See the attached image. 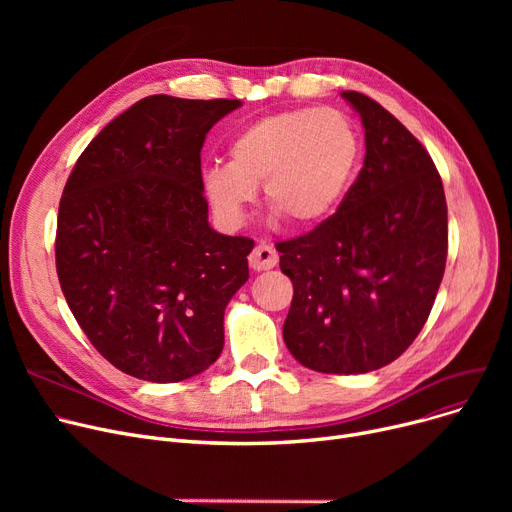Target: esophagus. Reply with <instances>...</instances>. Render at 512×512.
I'll return each mask as SVG.
<instances>
[{"mask_svg": "<svg viewBox=\"0 0 512 512\" xmlns=\"http://www.w3.org/2000/svg\"><path fill=\"white\" fill-rule=\"evenodd\" d=\"M278 263V251L270 245V242H259V245L249 255V265L255 272L272 270Z\"/></svg>", "mask_w": 512, "mask_h": 512, "instance_id": "1", "label": "esophagus"}]
</instances>
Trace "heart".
Wrapping results in <instances>:
<instances>
[{"instance_id": "b5f03b06", "label": "heart", "mask_w": 512, "mask_h": 512, "mask_svg": "<svg viewBox=\"0 0 512 512\" xmlns=\"http://www.w3.org/2000/svg\"><path fill=\"white\" fill-rule=\"evenodd\" d=\"M230 164L203 170V193L230 226L245 220L263 184L267 207L294 228L326 222L351 188L363 141L355 122L332 107L263 116L230 141Z\"/></svg>"}]
</instances>
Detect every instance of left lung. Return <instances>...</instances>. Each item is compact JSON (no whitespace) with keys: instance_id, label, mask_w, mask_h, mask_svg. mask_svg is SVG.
<instances>
[{"instance_id":"obj_1","label":"left lung","mask_w":512,"mask_h":512,"mask_svg":"<svg viewBox=\"0 0 512 512\" xmlns=\"http://www.w3.org/2000/svg\"><path fill=\"white\" fill-rule=\"evenodd\" d=\"M365 128L363 168L332 218L278 242L294 294L284 342L321 373H367L407 351L444 276L448 211L423 145L388 110L342 91Z\"/></svg>"}]
</instances>
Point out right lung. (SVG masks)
<instances>
[{"label": "right lung", "mask_w": 512, "mask_h": 512, "mask_svg": "<svg viewBox=\"0 0 512 512\" xmlns=\"http://www.w3.org/2000/svg\"><path fill=\"white\" fill-rule=\"evenodd\" d=\"M240 105L145 97L97 134L64 186L62 292L91 344L132 378L182 382L224 348V311L255 242L209 226L201 147Z\"/></svg>", "instance_id": "add662e5"}]
</instances>
